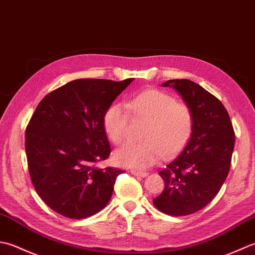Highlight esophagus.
<instances>
[{
    "instance_id": "esophagus-1",
    "label": "esophagus",
    "mask_w": 255,
    "mask_h": 255,
    "mask_svg": "<svg viewBox=\"0 0 255 255\" xmlns=\"http://www.w3.org/2000/svg\"><path fill=\"white\" fill-rule=\"evenodd\" d=\"M131 174L134 176H139V177H146L148 175L146 171H141V170H136V169H132Z\"/></svg>"
}]
</instances>
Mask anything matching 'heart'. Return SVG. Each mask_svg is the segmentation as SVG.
Instances as JSON below:
<instances>
[{
	"mask_svg": "<svg viewBox=\"0 0 255 255\" xmlns=\"http://www.w3.org/2000/svg\"><path fill=\"white\" fill-rule=\"evenodd\" d=\"M146 122L142 131L143 142H128L116 152L117 162L135 169H144L158 159L173 157L190 141L194 132V112L186 103L177 102L169 93L148 89L127 101L114 103L103 116V128L113 143L127 138L129 119Z\"/></svg>",
	"mask_w": 255,
	"mask_h": 255,
	"instance_id": "obj_1",
	"label": "heart"
}]
</instances>
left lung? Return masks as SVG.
I'll return each instance as SVG.
<instances>
[{"mask_svg": "<svg viewBox=\"0 0 255 255\" xmlns=\"http://www.w3.org/2000/svg\"><path fill=\"white\" fill-rule=\"evenodd\" d=\"M177 91L194 112L190 141L177 157L159 171L163 193L153 199L166 215H191L206 207L219 193L229 173L235 148V131L219 99L187 79L164 82Z\"/></svg>", "mask_w": 255, "mask_h": 255, "instance_id": "obj_1", "label": "left lung"}]
</instances>
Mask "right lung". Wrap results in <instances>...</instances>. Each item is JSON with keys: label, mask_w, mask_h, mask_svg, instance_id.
Returning <instances> with one entry per match:
<instances>
[{"label": "right lung", "mask_w": 255, "mask_h": 255, "mask_svg": "<svg viewBox=\"0 0 255 255\" xmlns=\"http://www.w3.org/2000/svg\"><path fill=\"white\" fill-rule=\"evenodd\" d=\"M134 79H77L48 93L25 131L35 190L57 214L82 219L102 210L124 170L96 167L110 156L103 116Z\"/></svg>", "instance_id": "add662e5"}]
</instances>
